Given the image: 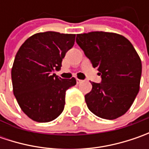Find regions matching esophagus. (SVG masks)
<instances>
[{
    "mask_svg": "<svg viewBox=\"0 0 149 149\" xmlns=\"http://www.w3.org/2000/svg\"><path fill=\"white\" fill-rule=\"evenodd\" d=\"M83 80L82 79H76V82H77V84H79V83H81Z\"/></svg>",
    "mask_w": 149,
    "mask_h": 149,
    "instance_id": "esophagus-1",
    "label": "esophagus"
}]
</instances>
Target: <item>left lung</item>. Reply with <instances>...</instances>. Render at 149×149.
Returning <instances> with one entry per match:
<instances>
[{"label": "left lung", "mask_w": 149, "mask_h": 149, "mask_svg": "<svg viewBox=\"0 0 149 149\" xmlns=\"http://www.w3.org/2000/svg\"><path fill=\"white\" fill-rule=\"evenodd\" d=\"M76 42L100 72L101 83L92 84L84 99L98 117L115 119L133 104L139 91L142 63L128 39L116 33L93 31L78 34Z\"/></svg>", "instance_id": "8db88e82"}]
</instances>
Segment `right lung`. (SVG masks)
<instances>
[{
	"label": "right lung",
	"mask_w": 149,
	"mask_h": 149,
	"mask_svg": "<svg viewBox=\"0 0 149 149\" xmlns=\"http://www.w3.org/2000/svg\"><path fill=\"white\" fill-rule=\"evenodd\" d=\"M74 40V34L36 33L16 53L11 69L13 93L21 110L32 120L50 122L64 110L66 90L76 84V79H61L54 72L60 69Z\"/></svg>",
	"instance_id": "1"
}]
</instances>
